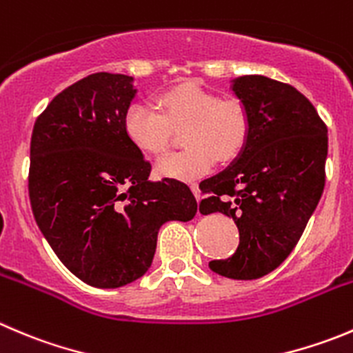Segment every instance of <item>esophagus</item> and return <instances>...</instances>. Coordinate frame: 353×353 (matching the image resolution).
<instances>
[{"label":"esophagus","instance_id":"esophagus-1","mask_svg":"<svg viewBox=\"0 0 353 353\" xmlns=\"http://www.w3.org/2000/svg\"><path fill=\"white\" fill-rule=\"evenodd\" d=\"M191 191H193V194L196 196V200H200V188H198L196 183H191Z\"/></svg>","mask_w":353,"mask_h":353}]
</instances>
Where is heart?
<instances>
[{"instance_id":"b5f03b06","label":"heart","mask_w":353,"mask_h":353,"mask_svg":"<svg viewBox=\"0 0 353 353\" xmlns=\"http://www.w3.org/2000/svg\"><path fill=\"white\" fill-rule=\"evenodd\" d=\"M160 112L132 103L124 114L129 141L148 155H162L172 141L174 129L183 130L181 152L163 157L159 172L190 181L207 174L215 160L228 163L245 148L250 114L236 98H219L196 82H181L157 97Z\"/></svg>"}]
</instances>
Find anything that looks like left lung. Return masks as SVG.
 Returning <instances> with one entry per match:
<instances>
[{"label":"left lung","mask_w":353,"mask_h":353,"mask_svg":"<svg viewBox=\"0 0 353 353\" xmlns=\"http://www.w3.org/2000/svg\"><path fill=\"white\" fill-rule=\"evenodd\" d=\"M250 114V136L236 162L200 184L201 214L232 217L239 245L212 260L217 274L256 279L279 268L299 243L326 183L327 128L293 85L263 75L234 79Z\"/></svg>","instance_id":"1"}]
</instances>
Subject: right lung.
<instances>
[{
  "instance_id": "1",
  "label": "right lung",
  "mask_w": 353,
  "mask_h": 353,
  "mask_svg": "<svg viewBox=\"0 0 353 353\" xmlns=\"http://www.w3.org/2000/svg\"><path fill=\"white\" fill-rule=\"evenodd\" d=\"M132 77L98 72L51 100L30 138L34 219L65 268L97 288H119L152 265L167 221H191L196 200L176 179L152 183L129 141Z\"/></svg>"
}]
</instances>
